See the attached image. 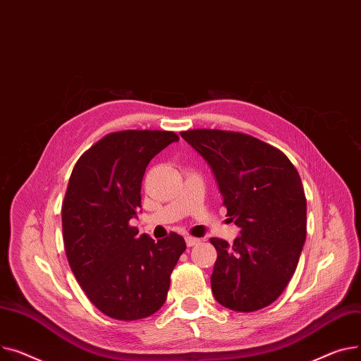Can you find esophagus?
Masks as SVG:
<instances>
[{
    "label": "esophagus",
    "mask_w": 361,
    "mask_h": 361,
    "mask_svg": "<svg viewBox=\"0 0 361 361\" xmlns=\"http://www.w3.org/2000/svg\"><path fill=\"white\" fill-rule=\"evenodd\" d=\"M185 242H186V246H188V247H192V246L198 245L201 240L197 239V238H192V236H186V238H185Z\"/></svg>",
    "instance_id": "obj_1"
}]
</instances>
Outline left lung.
Listing matches in <instances>:
<instances>
[{
    "instance_id": "8db88e82",
    "label": "left lung",
    "mask_w": 361,
    "mask_h": 361,
    "mask_svg": "<svg viewBox=\"0 0 361 361\" xmlns=\"http://www.w3.org/2000/svg\"><path fill=\"white\" fill-rule=\"evenodd\" d=\"M216 175L230 221L240 227L233 245L217 238L211 274L216 300L255 312L280 298L298 268L306 240V197L298 169L271 144L221 130L180 133Z\"/></svg>"
}]
</instances>
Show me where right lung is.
<instances>
[{"label":"right lung","mask_w":361,"mask_h":361,"mask_svg":"<svg viewBox=\"0 0 361 361\" xmlns=\"http://www.w3.org/2000/svg\"><path fill=\"white\" fill-rule=\"evenodd\" d=\"M175 141L172 131L108 134L81 154L68 180L61 208L68 264L89 300L118 321L142 319L163 306L186 249L173 231L156 242L130 224L141 208L145 167Z\"/></svg>","instance_id":"right-lung-1"}]
</instances>
